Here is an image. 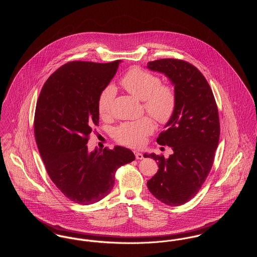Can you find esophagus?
<instances>
[{
    "label": "esophagus",
    "mask_w": 257,
    "mask_h": 257,
    "mask_svg": "<svg viewBox=\"0 0 257 257\" xmlns=\"http://www.w3.org/2000/svg\"><path fill=\"white\" fill-rule=\"evenodd\" d=\"M134 153H135V155H136V158L139 160V159H143L144 158V155H143V153H141L140 151H137V150H135L134 151Z\"/></svg>",
    "instance_id": "1"
}]
</instances>
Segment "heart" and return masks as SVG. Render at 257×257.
<instances>
[{"label": "heart", "mask_w": 257, "mask_h": 257, "mask_svg": "<svg viewBox=\"0 0 257 257\" xmlns=\"http://www.w3.org/2000/svg\"><path fill=\"white\" fill-rule=\"evenodd\" d=\"M120 84L131 95L143 101L145 110L158 123H167L173 116L177 105L175 91L168 85H162L158 76L135 67L121 77ZM114 96L115 90L112 86L106 87L101 92L98 99V110L101 116L110 114ZM153 128V121L146 116L121 123L114 130L113 138L120 145L140 147L145 144Z\"/></svg>", "instance_id": "heart-1"}]
</instances>
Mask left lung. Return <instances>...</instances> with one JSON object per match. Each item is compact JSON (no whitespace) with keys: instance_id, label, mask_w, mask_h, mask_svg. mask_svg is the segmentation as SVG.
I'll return each instance as SVG.
<instances>
[{"instance_id":"8db88e82","label":"left lung","mask_w":257,"mask_h":257,"mask_svg":"<svg viewBox=\"0 0 257 257\" xmlns=\"http://www.w3.org/2000/svg\"><path fill=\"white\" fill-rule=\"evenodd\" d=\"M147 68L168 77L177 98L173 116L156 140L173 154H144L159 167L147 187L156 199L176 207L199 192L211 171L220 139L219 111L209 83L194 65L165 58L148 62Z\"/></svg>"}]
</instances>
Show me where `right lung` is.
I'll return each instance as SVG.
<instances>
[{"mask_svg": "<svg viewBox=\"0 0 257 257\" xmlns=\"http://www.w3.org/2000/svg\"><path fill=\"white\" fill-rule=\"evenodd\" d=\"M120 62H68L50 75L37 100L35 137L46 171L64 196L80 205L105 198L117 168L136 159L125 147L90 151L87 146L99 123V96Z\"/></svg>", "mask_w": 257, "mask_h": 257, "instance_id": "1", "label": "right lung"}]
</instances>
